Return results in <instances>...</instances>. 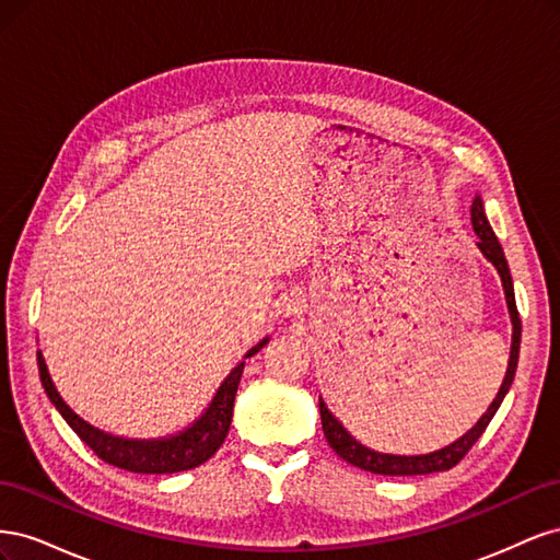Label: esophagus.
Listing matches in <instances>:
<instances>
[{
    "mask_svg": "<svg viewBox=\"0 0 560 560\" xmlns=\"http://www.w3.org/2000/svg\"><path fill=\"white\" fill-rule=\"evenodd\" d=\"M303 311H306V299H303V294H292L290 299H287V303H284L287 315L299 317Z\"/></svg>",
    "mask_w": 560,
    "mask_h": 560,
    "instance_id": "obj_1",
    "label": "esophagus"
}]
</instances>
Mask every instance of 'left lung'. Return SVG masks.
<instances>
[{
  "label": "left lung",
  "mask_w": 560,
  "mask_h": 560,
  "mask_svg": "<svg viewBox=\"0 0 560 560\" xmlns=\"http://www.w3.org/2000/svg\"><path fill=\"white\" fill-rule=\"evenodd\" d=\"M471 226L474 233L479 235L477 247L481 249L483 257L495 266L500 273L502 287H504V299H506V308H510L512 317V352H510V364H506V374L500 385V393L493 399V404L488 406V411L477 420L469 432H465L460 439H455L453 444L425 453V455H389V453H378L362 446L358 439H354L341 422H338L331 411L327 409V404L319 397V418H322V430H325V436L329 446L336 451V455H341L346 463L360 467L364 471H374V474H385V477H413V474H432V471H446L455 467L467 455V451L477 444V439L486 432L488 422L493 420L495 411L500 409V404L504 395L510 393L514 374H516V364H518V348H521V317L516 311V299H514V282L510 266H506L502 245L498 243L493 229L488 224V217L483 210V200L477 196L471 200Z\"/></svg>",
  "instance_id": "8db88e82"
}]
</instances>
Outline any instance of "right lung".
<instances>
[{"label":"right lung","mask_w":560,"mask_h":560,"mask_svg":"<svg viewBox=\"0 0 560 560\" xmlns=\"http://www.w3.org/2000/svg\"><path fill=\"white\" fill-rule=\"evenodd\" d=\"M266 343H268V336L254 348H249L243 360L257 354ZM37 364H39V378L50 404L60 411V416L67 420V425L79 434L81 442L86 444L100 460L135 474H175L184 469H194L206 460H210V457L217 453V448L224 444V439L229 434L231 418H233V401H235V393H238V383L245 369V362L233 366V371L224 378V383L219 385L208 409L202 411V416L194 420L186 430L171 436H161V439H124L89 425L86 420L79 418L70 406L65 404L54 381H50L42 350H37Z\"/></svg>","instance_id":"1"}]
</instances>
